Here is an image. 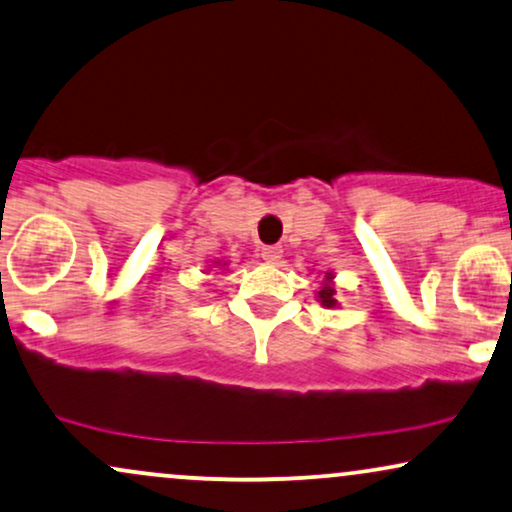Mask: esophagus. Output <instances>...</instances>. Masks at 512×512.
Instances as JSON below:
<instances>
[{
	"instance_id": "obj_1",
	"label": "esophagus",
	"mask_w": 512,
	"mask_h": 512,
	"mask_svg": "<svg viewBox=\"0 0 512 512\" xmlns=\"http://www.w3.org/2000/svg\"><path fill=\"white\" fill-rule=\"evenodd\" d=\"M261 258H263V261H268V263L280 261V258H282V249H280V246H263V249H261Z\"/></svg>"
}]
</instances>
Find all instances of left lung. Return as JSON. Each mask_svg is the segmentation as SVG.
Returning <instances> with one entry per match:
<instances>
[{
	"label": "left lung",
	"mask_w": 512,
	"mask_h": 512,
	"mask_svg": "<svg viewBox=\"0 0 512 512\" xmlns=\"http://www.w3.org/2000/svg\"><path fill=\"white\" fill-rule=\"evenodd\" d=\"M332 277H334L332 273H325V287L320 289V292H318V299H320V304L327 306V308H334V306H337V299H334Z\"/></svg>",
	"instance_id": "1"
}]
</instances>
